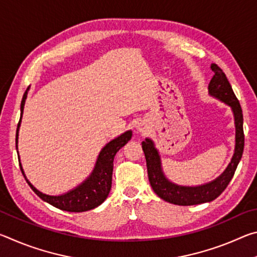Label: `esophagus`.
<instances>
[{
  "label": "esophagus",
  "instance_id": "1",
  "mask_svg": "<svg viewBox=\"0 0 257 257\" xmlns=\"http://www.w3.org/2000/svg\"><path fill=\"white\" fill-rule=\"evenodd\" d=\"M147 130H149V125H147L145 122L138 123V125H137V132L138 133L145 134V133H147Z\"/></svg>",
  "mask_w": 257,
  "mask_h": 257
}]
</instances>
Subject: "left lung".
I'll list each match as a JSON object with an SVG mask.
<instances>
[{
    "label": "left lung",
    "mask_w": 257,
    "mask_h": 257,
    "mask_svg": "<svg viewBox=\"0 0 257 257\" xmlns=\"http://www.w3.org/2000/svg\"><path fill=\"white\" fill-rule=\"evenodd\" d=\"M211 69L214 72V76L212 77L210 85H208V94L230 106L234 119V129H236L233 155L225 170L214 180L206 182V184L198 186L178 185L165 176L161 155L159 150L155 147L154 142L151 138H145V141L142 143L152 188L160 198H162L165 202L175 204V205H197V204L214 201L227 188L242 156L245 137H243V119L240 104H239L224 72L214 63L211 64Z\"/></svg>",
    "instance_id": "left-lung-1"
}]
</instances>
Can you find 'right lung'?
I'll use <instances>...</instances> for the list:
<instances>
[{
    "label": "right lung",
    "instance_id": "add662e5",
    "mask_svg": "<svg viewBox=\"0 0 257 257\" xmlns=\"http://www.w3.org/2000/svg\"><path fill=\"white\" fill-rule=\"evenodd\" d=\"M29 88L30 87L26 89L20 105V120L18 123V128H17L16 136L17 150H18V136L19 128L21 124V118H23L24 114V107ZM132 130H127V132L121 134L120 136L112 139L111 142H108L101 150V152H99L92 173H90L81 184L76 186L75 188H72L71 190H69L64 194L55 195L54 196V195H47L38 190L36 187L27 179V177H26L23 165H21L20 162V156L18 152V159L21 172H23L25 179L28 182L30 188L34 190V193L36 194L38 197L42 198L44 202L51 204L52 206L68 212H85L93 210V208L101 205V204L107 198L112 186L113 160H114L115 154L118 153V151L121 147H123L130 139H132Z\"/></svg>",
    "mask_w": 257,
    "mask_h": 257
}]
</instances>
